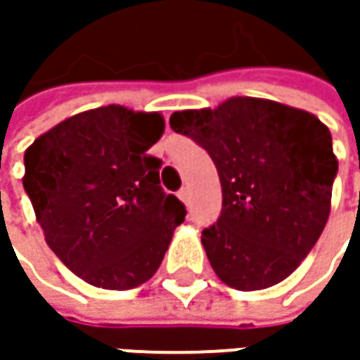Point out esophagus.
Instances as JSON below:
<instances>
[{
    "instance_id": "34e87169",
    "label": "esophagus",
    "mask_w": 360,
    "mask_h": 360,
    "mask_svg": "<svg viewBox=\"0 0 360 360\" xmlns=\"http://www.w3.org/2000/svg\"><path fill=\"white\" fill-rule=\"evenodd\" d=\"M178 198H180V200H182V202H184V204H186L188 198H190V188H188V186L182 188V190L178 192Z\"/></svg>"
}]
</instances>
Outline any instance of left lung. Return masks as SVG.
I'll use <instances>...</instances> for the list:
<instances>
[{
	"instance_id": "obj_1",
	"label": "left lung",
	"mask_w": 360,
	"mask_h": 360,
	"mask_svg": "<svg viewBox=\"0 0 360 360\" xmlns=\"http://www.w3.org/2000/svg\"><path fill=\"white\" fill-rule=\"evenodd\" d=\"M202 146L222 186V212L202 230L216 276L236 290L283 283L312 250L330 214L339 170L325 124L304 110L230 98L170 116Z\"/></svg>"
}]
</instances>
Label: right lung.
<instances>
[{
  "label": "right lung",
  "mask_w": 360,
  "mask_h": 360,
  "mask_svg": "<svg viewBox=\"0 0 360 360\" xmlns=\"http://www.w3.org/2000/svg\"><path fill=\"white\" fill-rule=\"evenodd\" d=\"M158 112L104 105L25 150L23 188L48 246L82 281L128 290L154 276L186 208L160 186Z\"/></svg>",
  "instance_id": "right-lung-1"
}]
</instances>
